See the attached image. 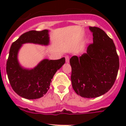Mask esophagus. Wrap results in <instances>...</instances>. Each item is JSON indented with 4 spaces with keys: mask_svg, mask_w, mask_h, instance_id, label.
Instances as JSON below:
<instances>
[{
    "mask_svg": "<svg viewBox=\"0 0 126 126\" xmlns=\"http://www.w3.org/2000/svg\"><path fill=\"white\" fill-rule=\"evenodd\" d=\"M65 61H66L67 63H69V57L68 55H66V56H65Z\"/></svg>",
    "mask_w": 126,
    "mask_h": 126,
    "instance_id": "34e87169",
    "label": "esophagus"
}]
</instances>
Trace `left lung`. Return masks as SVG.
<instances>
[{"label":"left lung","mask_w":126,"mask_h":126,"mask_svg":"<svg viewBox=\"0 0 126 126\" xmlns=\"http://www.w3.org/2000/svg\"><path fill=\"white\" fill-rule=\"evenodd\" d=\"M93 43L87 52L70 59L71 82L79 95L95 98L106 94L113 86L119 69V57L113 40L105 32L96 27H90Z\"/></svg>","instance_id":"1"}]
</instances>
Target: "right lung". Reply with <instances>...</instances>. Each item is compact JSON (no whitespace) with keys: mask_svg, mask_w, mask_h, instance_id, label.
<instances>
[{"mask_svg":"<svg viewBox=\"0 0 126 126\" xmlns=\"http://www.w3.org/2000/svg\"><path fill=\"white\" fill-rule=\"evenodd\" d=\"M26 43L47 46L49 31H30L21 34L11 46L7 60L6 73L14 91L21 97L36 99L47 93L53 75L65 64V59H44L33 69L23 68L19 63L17 55L23 44Z\"/></svg>","mask_w":126,"mask_h":126,"instance_id":"obj_1","label":"right lung"}]
</instances>
